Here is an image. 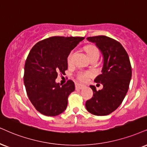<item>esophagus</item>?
Masks as SVG:
<instances>
[{"instance_id":"1","label":"esophagus","mask_w":147,"mask_h":147,"mask_svg":"<svg viewBox=\"0 0 147 147\" xmlns=\"http://www.w3.org/2000/svg\"><path fill=\"white\" fill-rule=\"evenodd\" d=\"M84 87V86L82 84H76V89H82Z\"/></svg>"}]
</instances>
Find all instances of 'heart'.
<instances>
[{
  "mask_svg": "<svg viewBox=\"0 0 147 147\" xmlns=\"http://www.w3.org/2000/svg\"><path fill=\"white\" fill-rule=\"evenodd\" d=\"M86 54H87V57L88 59H93V58H99V52L97 50V48L94 46H88L86 48ZM74 52L71 51L68 55L67 57V62L69 64H71L72 60V56H73ZM91 76V73L88 71L86 72H80V73L78 74L77 78L81 82H86L87 80L88 77Z\"/></svg>",
  "mask_w": 147,
  "mask_h": 147,
  "instance_id": "obj_1",
  "label": "heart"
}]
</instances>
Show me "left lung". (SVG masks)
<instances>
[{"instance_id":"left-lung-1","label":"left lung","mask_w":147,"mask_h":147,"mask_svg":"<svg viewBox=\"0 0 147 147\" xmlns=\"http://www.w3.org/2000/svg\"><path fill=\"white\" fill-rule=\"evenodd\" d=\"M90 42L95 43L103 56L101 74L95 82L103 85L97 91L90 85L93 97L85 104L90 113L106 116L117 110L123 101L131 78V67L128 54L119 41L104 35L87 37Z\"/></svg>"}]
</instances>
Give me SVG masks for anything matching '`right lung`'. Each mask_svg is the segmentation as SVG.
<instances>
[{
  "label": "right lung",
  "instance_id": "1",
  "mask_svg": "<svg viewBox=\"0 0 147 147\" xmlns=\"http://www.w3.org/2000/svg\"><path fill=\"white\" fill-rule=\"evenodd\" d=\"M84 37H52L32 47L24 66V82L30 102L43 115L54 117L65 111L75 90L72 80L56 82L58 73L67 69L68 55Z\"/></svg>",
  "mask_w": 147,
  "mask_h": 147
}]
</instances>
